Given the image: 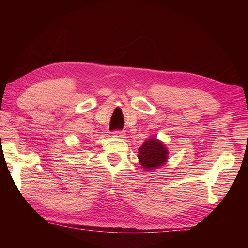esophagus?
I'll list each match as a JSON object with an SVG mask.
<instances>
[{
  "instance_id": "esophagus-1",
  "label": "esophagus",
  "mask_w": 248,
  "mask_h": 248,
  "mask_svg": "<svg viewBox=\"0 0 248 248\" xmlns=\"http://www.w3.org/2000/svg\"><path fill=\"white\" fill-rule=\"evenodd\" d=\"M113 136L114 138H118V139H124V131H120V130H115L113 132Z\"/></svg>"
}]
</instances>
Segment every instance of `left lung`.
I'll list each match as a JSON object with an SVG mask.
<instances>
[{
    "label": "left lung",
    "mask_w": 248,
    "mask_h": 248,
    "mask_svg": "<svg viewBox=\"0 0 248 248\" xmlns=\"http://www.w3.org/2000/svg\"><path fill=\"white\" fill-rule=\"evenodd\" d=\"M167 149L161 141L156 139H150L141 145L139 151V159L140 164L146 170L161 166L167 160Z\"/></svg>",
    "instance_id": "left-lung-1"
}]
</instances>
